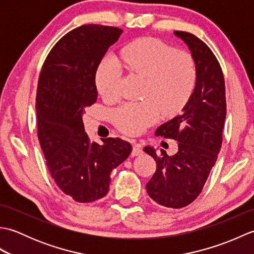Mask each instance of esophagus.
Here are the masks:
<instances>
[{
    "mask_svg": "<svg viewBox=\"0 0 254 254\" xmlns=\"http://www.w3.org/2000/svg\"><path fill=\"white\" fill-rule=\"evenodd\" d=\"M143 154V149H142V146L139 144H135L133 146V149H132V155L133 156H138Z\"/></svg>",
    "mask_w": 254,
    "mask_h": 254,
    "instance_id": "1",
    "label": "esophagus"
}]
</instances>
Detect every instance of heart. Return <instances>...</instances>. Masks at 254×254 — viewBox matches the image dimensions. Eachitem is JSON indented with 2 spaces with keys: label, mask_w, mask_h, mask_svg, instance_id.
<instances>
[{
  "label": "heart",
  "mask_w": 254,
  "mask_h": 254,
  "mask_svg": "<svg viewBox=\"0 0 254 254\" xmlns=\"http://www.w3.org/2000/svg\"><path fill=\"white\" fill-rule=\"evenodd\" d=\"M122 68L147 78L143 101L124 102L113 112L120 130L137 135L156 123L163 111L172 116L180 111L195 88L197 69L190 53L176 49L154 38H141L121 50L120 61L107 59L96 74V85L106 99L116 98Z\"/></svg>",
  "instance_id": "obj_1"
}]
</instances>
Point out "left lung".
<instances>
[{
    "instance_id": "8db88e82",
    "label": "left lung",
    "mask_w": 254,
    "mask_h": 254,
    "mask_svg": "<svg viewBox=\"0 0 254 254\" xmlns=\"http://www.w3.org/2000/svg\"><path fill=\"white\" fill-rule=\"evenodd\" d=\"M174 34L188 46L195 61V88L181 115L161 124L155 133L176 139L178 152L168 156L164 149L158 152L152 146L144 147V152L157 164L146 185L148 195L163 206L181 208L198 196L216 163L226 119V95L222 67L212 50L190 32Z\"/></svg>"
}]
</instances>
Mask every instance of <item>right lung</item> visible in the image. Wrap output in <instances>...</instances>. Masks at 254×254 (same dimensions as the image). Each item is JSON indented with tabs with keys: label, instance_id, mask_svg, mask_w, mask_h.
<instances>
[{
	"label": "right lung",
	"instance_id": "add662e5",
	"mask_svg": "<svg viewBox=\"0 0 254 254\" xmlns=\"http://www.w3.org/2000/svg\"><path fill=\"white\" fill-rule=\"evenodd\" d=\"M118 27L83 25L52 48L38 82V138L52 179L79 203L104 197L111 171L131 154L121 138L91 143L85 132V108L97 100L96 72L109 47L122 34Z\"/></svg>",
	"mask_w": 254,
	"mask_h": 254
}]
</instances>
